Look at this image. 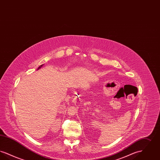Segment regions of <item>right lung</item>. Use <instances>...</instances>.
Listing matches in <instances>:
<instances>
[{
    "label": "right lung",
    "mask_w": 160,
    "mask_h": 160,
    "mask_svg": "<svg viewBox=\"0 0 160 160\" xmlns=\"http://www.w3.org/2000/svg\"><path fill=\"white\" fill-rule=\"evenodd\" d=\"M43 65H44V64H42V65H41V66H39V67H38V69H39V68H41V67H42V66H43Z\"/></svg>",
    "instance_id": "right-lung-1"
}]
</instances>
